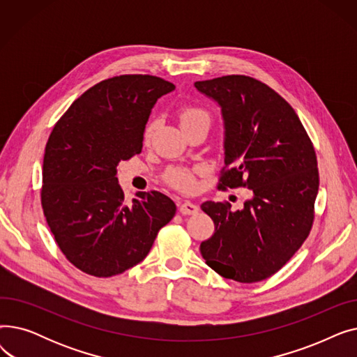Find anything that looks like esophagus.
<instances>
[{
  "label": "esophagus",
  "instance_id": "34e87169",
  "mask_svg": "<svg viewBox=\"0 0 357 357\" xmlns=\"http://www.w3.org/2000/svg\"><path fill=\"white\" fill-rule=\"evenodd\" d=\"M198 205L191 202V201H185L179 205V213L183 215H194L198 213Z\"/></svg>",
  "mask_w": 357,
  "mask_h": 357
}]
</instances>
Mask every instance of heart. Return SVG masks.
Listing matches in <instances>:
<instances>
[{
  "instance_id": "1",
  "label": "heart",
  "mask_w": 357,
  "mask_h": 357,
  "mask_svg": "<svg viewBox=\"0 0 357 357\" xmlns=\"http://www.w3.org/2000/svg\"><path fill=\"white\" fill-rule=\"evenodd\" d=\"M179 120L182 128H188L191 126L199 124V123H208L211 121V116L207 109H204L202 107L198 105H185L179 111ZM156 128V121H149L144 127L143 131V140L149 142L150 137H152L153 131ZM165 181L174 186V188L183 191V192H190L195 190L197 181H195V169H188V167H181V166H174L169 167L166 174H165Z\"/></svg>"
}]
</instances>
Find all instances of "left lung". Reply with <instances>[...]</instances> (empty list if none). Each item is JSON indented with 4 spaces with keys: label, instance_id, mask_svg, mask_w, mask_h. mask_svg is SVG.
<instances>
[{
    "label": "left lung",
    "instance_id": "obj_1",
    "mask_svg": "<svg viewBox=\"0 0 357 357\" xmlns=\"http://www.w3.org/2000/svg\"><path fill=\"white\" fill-rule=\"evenodd\" d=\"M195 88L222 112L226 152L218 190L253 194L237 211L227 201L201 204L215 230L199 250L222 278L259 282L284 268L312 229L320 183L315 150L294 108L266 84L227 75Z\"/></svg>",
    "mask_w": 357,
    "mask_h": 357
}]
</instances>
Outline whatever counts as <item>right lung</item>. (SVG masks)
<instances>
[{"instance_id":"1","label":"right lung","mask_w":357,"mask_h":357,"mask_svg":"<svg viewBox=\"0 0 357 357\" xmlns=\"http://www.w3.org/2000/svg\"><path fill=\"white\" fill-rule=\"evenodd\" d=\"M175 85L153 75L104 79L75 100L45 149L42 208L56 245L79 271L109 278L147 256L176 213L159 191L127 202L117 165L139 155L158 98Z\"/></svg>"}]
</instances>
